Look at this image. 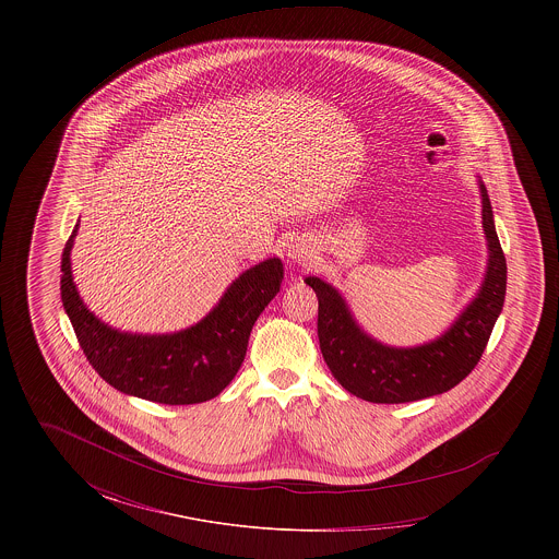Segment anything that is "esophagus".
<instances>
[{"mask_svg": "<svg viewBox=\"0 0 559 559\" xmlns=\"http://www.w3.org/2000/svg\"><path fill=\"white\" fill-rule=\"evenodd\" d=\"M289 258H292L293 262H297V264H301V266H308L310 262H312V251H310V247H306V245H292V249H289Z\"/></svg>", "mask_w": 559, "mask_h": 559, "instance_id": "obj_1", "label": "esophagus"}]
</instances>
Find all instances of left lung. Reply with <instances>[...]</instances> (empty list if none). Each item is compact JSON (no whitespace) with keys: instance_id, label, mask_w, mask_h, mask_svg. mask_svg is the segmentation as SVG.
Returning a JSON list of instances; mask_svg holds the SVG:
<instances>
[{"instance_id":"1","label":"left lung","mask_w":559,"mask_h":559,"mask_svg":"<svg viewBox=\"0 0 559 559\" xmlns=\"http://www.w3.org/2000/svg\"><path fill=\"white\" fill-rule=\"evenodd\" d=\"M481 197V228L488 242L486 274L476 297L451 326L421 346H388L371 337L354 319L344 295L319 276H306L319 297V342L333 377L356 399L400 404L438 396L461 383L481 358L492 326L503 310L507 264L497 237L486 187Z\"/></svg>"}]
</instances>
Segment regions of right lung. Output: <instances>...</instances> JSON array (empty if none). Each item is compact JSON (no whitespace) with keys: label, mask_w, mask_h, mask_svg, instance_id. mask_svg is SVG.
<instances>
[{"label":"right lung","mask_w":559,"mask_h":559,"mask_svg":"<svg viewBox=\"0 0 559 559\" xmlns=\"http://www.w3.org/2000/svg\"><path fill=\"white\" fill-rule=\"evenodd\" d=\"M67 240L60 266V297L90 365L115 390L159 404L212 400L235 379L245 360L251 329L281 292L283 262L267 258L245 270L197 324L163 335L128 333L87 310L73 283Z\"/></svg>","instance_id":"right-lung-1"}]
</instances>
